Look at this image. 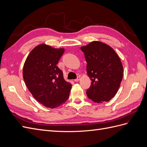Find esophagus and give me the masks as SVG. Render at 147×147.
<instances>
[{"label":"esophagus","instance_id":"esophagus-1","mask_svg":"<svg viewBox=\"0 0 147 147\" xmlns=\"http://www.w3.org/2000/svg\"><path fill=\"white\" fill-rule=\"evenodd\" d=\"M80 80V76H78V77H77V78L76 79H75V80H74V81H75V82H78V81Z\"/></svg>","mask_w":147,"mask_h":147}]
</instances>
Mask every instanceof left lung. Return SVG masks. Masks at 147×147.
<instances>
[{
    "label": "left lung",
    "mask_w": 147,
    "mask_h": 147,
    "mask_svg": "<svg viewBox=\"0 0 147 147\" xmlns=\"http://www.w3.org/2000/svg\"><path fill=\"white\" fill-rule=\"evenodd\" d=\"M91 80L86 91L89 99L97 103L108 102L117 94L123 77V67L112 48L98 41L82 47Z\"/></svg>",
    "instance_id": "1"
}]
</instances>
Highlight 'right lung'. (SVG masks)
Masks as SVG:
<instances>
[{"label": "right lung", "mask_w": 147, "mask_h": 147, "mask_svg": "<svg viewBox=\"0 0 147 147\" xmlns=\"http://www.w3.org/2000/svg\"><path fill=\"white\" fill-rule=\"evenodd\" d=\"M64 48L40 44L30 51L23 66L26 85L33 97L46 107L54 109L68 99L72 84L56 65Z\"/></svg>", "instance_id": "1"}]
</instances>
